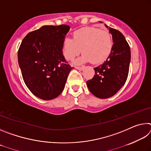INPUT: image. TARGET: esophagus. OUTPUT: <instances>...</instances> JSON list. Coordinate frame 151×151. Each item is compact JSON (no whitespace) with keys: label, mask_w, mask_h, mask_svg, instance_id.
I'll return each instance as SVG.
<instances>
[{"label":"esophagus","mask_w":151,"mask_h":151,"mask_svg":"<svg viewBox=\"0 0 151 151\" xmlns=\"http://www.w3.org/2000/svg\"><path fill=\"white\" fill-rule=\"evenodd\" d=\"M75 68H76V69L78 70H82L84 69V67L83 66H75Z\"/></svg>","instance_id":"1"}]
</instances>
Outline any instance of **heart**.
<instances>
[{"label":"heart","mask_w":151,"mask_h":151,"mask_svg":"<svg viewBox=\"0 0 151 151\" xmlns=\"http://www.w3.org/2000/svg\"><path fill=\"white\" fill-rule=\"evenodd\" d=\"M113 41L108 30L96 27H85L73 32V39L65 38L63 42V54L68 60H73L79 53L83 54L76 60L80 64L91 61L98 64L104 62L111 54Z\"/></svg>","instance_id":"1"}]
</instances>
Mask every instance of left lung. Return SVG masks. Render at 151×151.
Masks as SVG:
<instances>
[{
  "mask_svg": "<svg viewBox=\"0 0 151 151\" xmlns=\"http://www.w3.org/2000/svg\"><path fill=\"white\" fill-rule=\"evenodd\" d=\"M111 33L113 47L107 59L94 68L95 75L86 81L91 93L99 99L115 94L126 83L129 75L131 49L124 35L105 24Z\"/></svg>",
  "mask_w": 151,
  "mask_h": 151,
  "instance_id": "left-lung-1",
  "label": "left lung"
}]
</instances>
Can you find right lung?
<instances>
[{
    "label": "right lung",
    "instance_id": "obj_1",
    "mask_svg": "<svg viewBox=\"0 0 151 151\" xmlns=\"http://www.w3.org/2000/svg\"><path fill=\"white\" fill-rule=\"evenodd\" d=\"M68 25H46L25 37L18 51V61L25 85L43 100L57 97L65 88L74 67L63 55V42Z\"/></svg>",
    "mask_w": 151,
    "mask_h": 151
}]
</instances>
